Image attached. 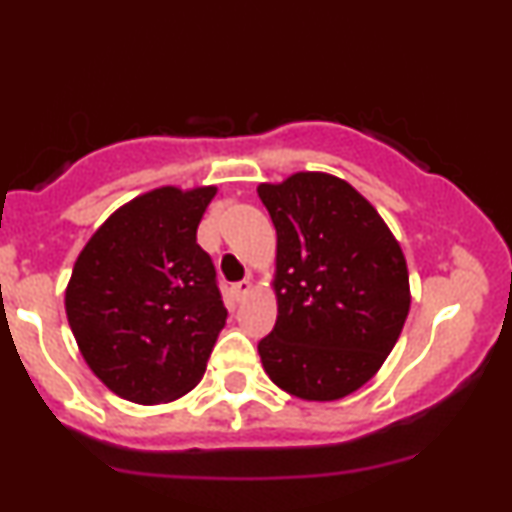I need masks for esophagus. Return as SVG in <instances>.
Listing matches in <instances>:
<instances>
[{"instance_id":"34e87169","label":"esophagus","mask_w":512,"mask_h":512,"mask_svg":"<svg viewBox=\"0 0 512 512\" xmlns=\"http://www.w3.org/2000/svg\"><path fill=\"white\" fill-rule=\"evenodd\" d=\"M250 289H252L250 279H243V281H236V284L231 286V293H233V298H236V301H243V298L250 293Z\"/></svg>"}]
</instances>
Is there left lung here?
<instances>
[{"label":"left lung","mask_w":512,"mask_h":512,"mask_svg":"<svg viewBox=\"0 0 512 512\" xmlns=\"http://www.w3.org/2000/svg\"><path fill=\"white\" fill-rule=\"evenodd\" d=\"M276 228L274 330L257 344L274 385L332 402L366 385L409 315L402 248L366 197L327 173L257 187Z\"/></svg>","instance_id":"left-lung-1"}]
</instances>
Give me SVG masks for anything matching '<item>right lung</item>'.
<instances>
[{
  "mask_svg": "<svg viewBox=\"0 0 512 512\" xmlns=\"http://www.w3.org/2000/svg\"><path fill=\"white\" fill-rule=\"evenodd\" d=\"M216 187H158L93 233L64 308L88 368L137 404L173 402L202 380L226 325L197 226Z\"/></svg>",
  "mask_w": 512,
  "mask_h": 512,
  "instance_id": "1",
  "label": "right lung"
}]
</instances>
